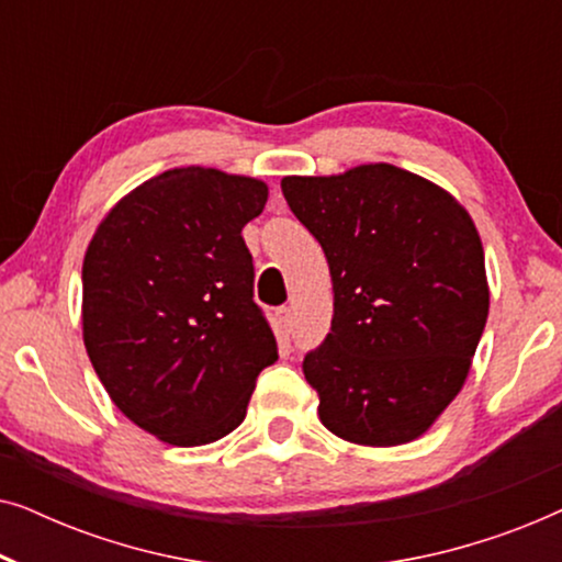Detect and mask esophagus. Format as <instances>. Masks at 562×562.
<instances>
[{"label": "esophagus", "mask_w": 562, "mask_h": 562, "mask_svg": "<svg viewBox=\"0 0 562 562\" xmlns=\"http://www.w3.org/2000/svg\"><path fill=\"white\" fill-rule=\"evenodd\" d=\"M276 322H279V327L283 329V333H289V329H291V306H279V310H276Z\"/></svg>", "instance_id": "34e87169"}]
</instances>
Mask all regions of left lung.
Instances as JSON below:
<instances>
[{
	"label": "left lung",
	"instance_id": "8db88e82",
	"mask_svg": "<svg viewBox=\"0 0 562 562\" xmlns=\"http://www.w3.org/2000/svg\"><path fill=\"white\" fill-rule=\"evenodd\" d=\"M281 191L333 276V327L302 363L322 425L371 448L417 440L463 389L486 327L471 214L389 164L286 176Z\"/></svg>",
	"mask_w": 562,
	"mask_h": 562
}]
</instances>
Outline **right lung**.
Returning a JSON list of instances; mask_svg holds the SVG:
<instances>
[{"label": "right lung", "instance_id": "obj_1", "mask_svg": "<svg viewBox=\"0 0 562 562\" xmlns=\"http://www.w3.org/2000/svg\"><path fill=\"white\" fill-rule=\"evenodd\" d=\"M266 199L258 179L173 168L120 199L83 256L91 366L114 406L168 445L233 432L279 360L243 240Z\"/></svg>", "mask_w": 562, "mask_h": 562}]
</instances>
